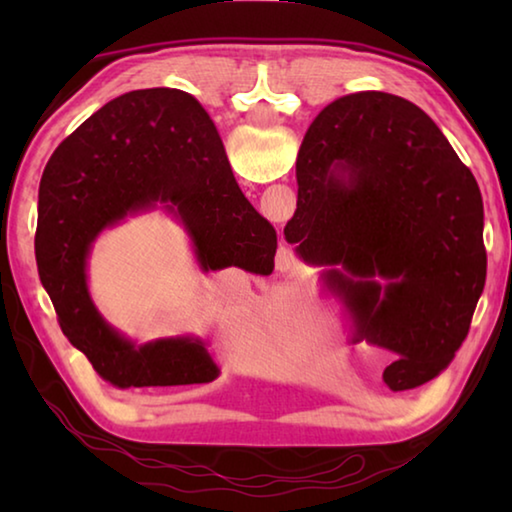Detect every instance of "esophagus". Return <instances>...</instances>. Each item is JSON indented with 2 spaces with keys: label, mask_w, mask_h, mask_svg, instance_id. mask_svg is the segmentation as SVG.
Wrapping results in <instances>:
<instances>
[{
  "label": "esophagus",
  "mask_w": 512,
  "mask_h": 512,
  "mask_svg": "<svg viewBox=\"0 0 512 512\" xmlns=\"http://www.w3.org/2000/svg\"><path fill=\"white\" fill-rule=\"evenodd\" d=\"M291 264V253L287 248H280L277 250V266L280 268H287Z\"/></svg>",
  "instance_id": "esophagus-1"
}]
</instances>
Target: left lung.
Masks as SVG:
<instances>
[{
  "instance_id": "obj_1",
  "label": "left lung",
  "mask_w": 512,
  "mask_h": 512,
  "mask_svg": "<svg viewBox=\"0 0 512 512\" xmlns=\"http://www.w3.org/2000/svg\"><path fill=\"white\" fill-rule=\"evenodd\" d=\"M284 228L320 266L354 339L391 350V391L427 384L461 348L485 284L483 201L440 128L402 97L354 92L318 112Z\"/></svg>"
}]
</instances>
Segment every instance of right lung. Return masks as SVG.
<instances>
[{
    "label": "right lung",
    "instance_id": "obj_1",
    "mask_svg": "<svg viewBox=\"0 0 512 512\" xmlns=\"http://www.w3.org/2000/svg\"><path fill=\"white\" fill-rule=\"evenodd\" d=\"M153 210L171 214L203 273H271L277 232L232 176L214 121L192 94L135 90L60 142L40 180L36 262L63 334L117 388L207 384L221 375L198 336L137 343L90 293L92 248L106 230Z\"/></svg>",
    "mask_w": 512,
    "mask_h": 512
}]
</instances>
